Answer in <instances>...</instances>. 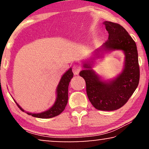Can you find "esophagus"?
Wrapping results in <instances>:
<instances>
[{
    "label": "esophagus",
    "mask_w": 149,
    "mask_h": 149,
    "mask_svg": "<svg viewBox=\"0 0 149 149\" xmlns=\"http://www.w3.org/2000/svg\"><path fill=\"white\" fill-rule=\"evenodd\" d=\"M81 70V66H79V65L74 64V66H72V72H73V73H74V74H79V72H80Z\"/></svg>",
    "instance_id": "34e87169"
}]
</instances>
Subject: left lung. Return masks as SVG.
<instances>
[{"label":"left lung","mask_w":149,"mask_h":149,"mask_svg":"<svg viewBox=\"0 0 149 149\" xmlns=\"http://www.w3.org/2000/svg\"><path fill=\"white\" fill-rule=\"evenodd\" d=\"M104 24L109 32V40L102 48L123 51L125 68L121 74L109 82L100 80L89 64H84L85 69L79 74L86 83L87 95L91 104L97 110L110 111L125 104L135 91L139 83L140 67L136 44L125 28L111 22H104Z\"/></svg>","instance_id":"obj_1"}]
</instances>
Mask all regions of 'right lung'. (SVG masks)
<instances>
[{
    "label": "right lung",
    "mask_w": 149,
    "mask_h": 149,
    "mask_svg": "<svg viewBox=\"0 0 149 149\" xmlns=\"http://www.w3.org/2000/svg\"><path fill=\"white\" fill-rule=\"evenodd\" d=\"M72 77L73 72L72 69L70 68L63 75L60 83H59L58 86L57 87L56 101L51 109L40 113H26L29 115H32V117L41 118V119H49V118L54 117L62 113L66 107L67 102H68V85ZM15 103L17 105V107L19 108V109L24 111V110L18 105V104L17 102Z\"/></svg>",
    "instance_id": "1"
}]
</instances>
